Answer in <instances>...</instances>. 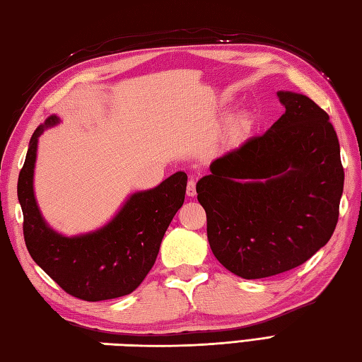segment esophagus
Returning <instances> with one entry per match:
<instances>
[{"mask_svg":"<svg viewBox=\"0 0 362 362\" xmlns=\"http://www.w3.org/2000/svg\"><path fill=\"white\" fill-rule=\"evenodd\" d=\"M186 192H187L189 197H195V195H197V182H195L194 180H190V181L187 182Z\"/></svg>","mask_w":362,"mask_h":362,"instance_id":"34e87169","label":"esophagus"}]
</instances>
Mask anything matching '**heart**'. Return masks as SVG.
I'll return each mask as SVG.
<instances>
[{
	"instance_id": "b5f03b06",
	"label": "heart",
	"mask_w": 362,
	"mask_h": 362,
	"mask_svg": "<svg viewBox=\"0 0 362 362\" xmlns=\"http://www.w3.org/2000/svg\"><path fill=\"white\" fill-rule=\"evenodd\" d=\"M254 126V118H252L250 113H241L231 122V129H233L235 134H245L250 131V127Z\"/></svg>"
}]
</instances>
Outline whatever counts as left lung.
<instances>
[{
    "instance_id": "1",
    "label": "left lung",
    "mask_w": 362,
    "mask_h": 362,
    "mask_svg": "<svg viewBox=\"0 0 362 362\" xmlns=\"http://www.w3.org/2000/svg\"><path fill=\"white\" fill-rule=\"evenodd\" d=\"M269 131L211 163L197 182L214 257L243 279L303 264L329 241L344 190L337 134L308 96L277 93Z\"/></svg>"
}]
</instances>
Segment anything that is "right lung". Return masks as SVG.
<instances>
[{
  "mask_svg": "<svg viewBox=\"0 0 362 362\" xmlns=\"http://www.w3.org/2000/svg\"><path fill=\"white\" fill-rule=\"evenodd\" d=\"M58 122L50 117L45 126ZM39 126L18 175L17 195L23 211L25 244L33 260L67 295L104 301L132 293L158 258L162 238L186 195L187 175L178 172L158 187L134 194L115 219L94 233L66 238L47 227L33 192Z\"/></svg>",
  "mask_w": 362,
  "mask_h": 362,
  "instance_id": "obj_1",
  "label": "right lung"
}]
</instances>
